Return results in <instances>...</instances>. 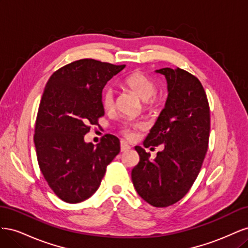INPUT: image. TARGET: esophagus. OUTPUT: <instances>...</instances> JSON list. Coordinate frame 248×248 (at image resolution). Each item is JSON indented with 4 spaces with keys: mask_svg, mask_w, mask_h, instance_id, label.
<instances>
[{
    "mask_svg": "<svg viewBox=\"0 0 248 248\" xmlns=\"http://www.w3.org/2000/svg\"><path fill=\"white\" fill-rule=\"evenodd\" d=\"M130 149V146L127 144V142L125 140H121L120 141V150H121V152H126L128 151V150Z\"/></svg>",
    "mask_w": 248,
    "mask_h": 248,
    "instance_id": "1",
    "label": "esophagus"
}]
</instances>
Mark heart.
Listing matches in <instances>:
<instances>
[{"label":"heart","instance_id":"b5f03b06","mask_svg":"<svg viewBox=\"0 0 248 248\" xmlns=\"http://www.w3.org/2000/svg\"><path fill=\"white\" fill-rule=\"evenodd\" d=\"M123 85L129 89L134 94L144 101L145 108L148 109H155L158 104V99L155 96L157 84L155 79L150 77L148 73L136 70L127 76L123 81ZM101 103L106 110H111L115 107V91L111 88H106L101 95ZM145 125L142 123L126 124L121 128V133L126 139L134 138V130L144 129Z\"/></svg>","mask_w":248,"mask_h":248}]
</instances>
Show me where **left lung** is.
<instances>
[{"label": "left lung", "instance_id": "1", "mask_svg": "<svg viewBox=\"0 0 248 248\" xmlns=\"http://www.w3.org/2000/svg\"><path fill=\"white\" fill-rule=\"evenodd\" d=\"M168 81L166 107L144 141L146 148L164 145L151 160L137 146L140 161L131 171L134 187L150 205L170 206L189 191L205 159L210 134V108L197 77L184 69L162 68Z\"/></svg>", "mask_w": 248, "mask_h": 248}]
</instances>
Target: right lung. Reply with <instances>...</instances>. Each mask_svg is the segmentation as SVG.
Listing matches in <instances>:
<instances>
[{"mask_svg":"<svg viewBox=\"0 0 248 248\" xmlns=\"http://www.w3.org/2000/svg\"><path fill=\"white\" fill-rule=\"evenodd\" d=\"M124 67L78 60L52 73L44 89L34 133L37 160L51 190L66 202L91 197L120 152L112 134H104L97 146L84 137L104 115V86Z\"/></svg>","mask_w":248,"mask_h":248,"instance_id":"add662e5","label":"right lung"}]
</instances>
